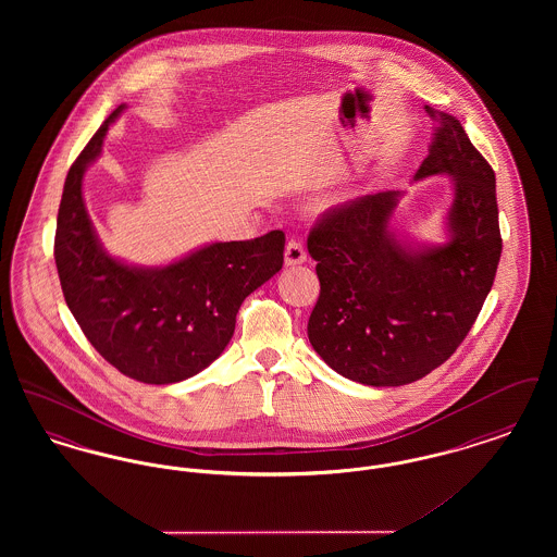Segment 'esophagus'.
I'll return each instance as SVG.
<instances>
[{
  "label": "esophagus",
  "mask_w": 557,
  "mask_h": 557,
  "mask_svg": "<svg viewBox=\"0 0 557 557\" xmlns=\"http://www.w3.org/2000/svg\"><path fill=\"white\" fill-rule=\"evenodd\" d=\"M284 261H286V265H302L305 261H307V250H305V246L300 244V242H296V239H292L286 244V252H284Z\"/></svg>",
  "instance_id": "esophagus-1"
}]
</instances>
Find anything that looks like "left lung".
Segmentation results:
<instances>
[{
  "label": "left lung",
  "mask_w": 557,
  "mask_h": 557,
  "mask_svg": "<svg viewBox=\"0 0 557 557\" xmlns=\"http://www.w3.org/2000/svg\"><path fill=\"white\" fill-rule=\"evenodd\" d=\"M425 112L434 133L413 182L450 177L445 239L398 236V189L323 214L307 239L321 286L311 346L332 370L368 386H403L443 366L474 325L502 257L491 164L453 114Z\"/></svg>",
  "instance_id": "8db88e82"
}]
</instances>
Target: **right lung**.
<instances>
[{
    "mask_svg": "<svg viewBox=\"0 0 557 557\" xmlns=\"http://www.w3.org/2000/svg\"><path fill=\"white\" fill-rule=\"evenodd\" d=\"M116 108L71 166L58 209L53 259L71 313L110 366L144 384H175L230 345L239 305L284 265V232L212 242L166 265L116 259L98 238L83 177L102 154Z\"/></svg>",
    "mask_w": 557,
    "mask_h": 557,
    "instance_id": "add662e5",
    "label": "right lung"
}]
</instances>
